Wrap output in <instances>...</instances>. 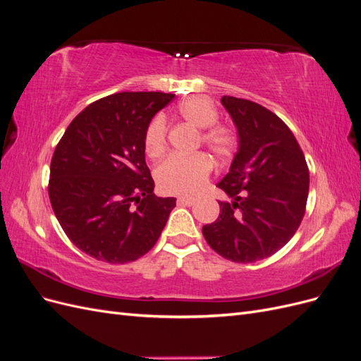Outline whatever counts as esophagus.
Listing matches in <instances>:
<instances>
[{"mask_svg":"<svg viewBox=\"0 0 361 361\" xmlns=\"http://www.w3.org/2000/svg\"><path fill=\"white\" fill-rule=\"evenodd\" d=\"M195 203L194 199L191 197H179L178 199V204H185V206H192Z\"/></svg>","mask_w":361,"mask_h":361,"instance_id":"1","label":"esophagus"}]
</instances>
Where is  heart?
I'll use <instances>...</instances> for the list:
<instances>
[{"label": "heart", "instance_id": "1", "mask_svg": "<svg viewBox=\"0 0 361 361\" xmlns=\"http://www.w3.org/2000/svg\"><path fill=\"white\" fill-rule=\"evenodd\" d=\"M178 116L188 125L203 129L202 145L218 161L231 159L239 146L236 129L216 123L218 110L212 101L203 96H191L179 102ZM167 147V125L162 117H155L145 133V150L149 158H158ZM212 173V161L204 154L190 157L170 155L157 169L158 188L166 194L188 195L202 190Z\"/></svg>", "mask_w": 361, "mask_h": 361}]
</instances>
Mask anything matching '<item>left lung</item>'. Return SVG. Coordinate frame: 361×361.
Masks as SVG:
<instances>
[{
    "mask_svg": "<svg viewBox=\"0 0 361 361\" xmlns=\"http://www.w3.org/2000/svg\"><path fill=\"white\" fill-rule=\"evenodd\" d=\"M221 104L238 128L239 149L216 185L232 202L202 232L227 260L250 264L269 257L298 231L309 195V167L292 130L268 108L241 97Z\"/></svg>",
    "mask_w": 361,
    "mask_h": 361,
    "instance_id": "left-lung-1",
    "label": "left lung"
}]
</instances>
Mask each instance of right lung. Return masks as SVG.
Instances as JSON below:
<instances>
[{
	"instance_id": "1",
	"label": "right lung",
	"mask_w": 361,
	"mask_h": 361,
	"mask_svg": "<svg viewBox=\"0 0 361 361\" xmlns=\"http://www.w3.org/2000/svg\"><path fill=\"white\" fill-rule=\"evenodd\" d=\"M174 94L123 92L76 116L51 159L48 194L68 238L85 255L128 264L158 241L176 199L154 194L145 133Z\"/></svg>"
}]
</instances>
